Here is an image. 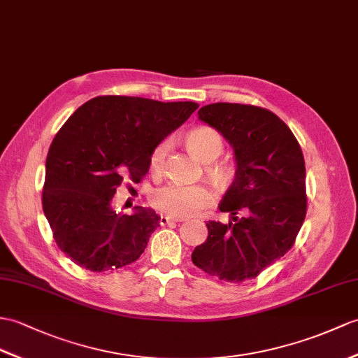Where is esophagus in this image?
<instances>
[{
	"instance_id": "1",
	"label": "esophagus",
	"mask_w": 358,
	"mask_h": 358,
	"mask_svg": "<svg viewBox=\"0 0 358 358\" xmlns=\"http://www.w3.org/2000/svg\"><path fill=\"white\" fill-rule=\"evenodd\" d=\"M180 218H171L166 217V215H162L160 217V226H168V224H173V222H180Z\"/></svg>"
}]
</instances>
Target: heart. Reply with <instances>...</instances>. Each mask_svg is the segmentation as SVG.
<instances>
[{"mask_svg": "<svg viewBox=\"0 0 358 358\" xmlns=\"http://www.w3.org/2000/svg\"><path fill=\"white\" fill-rule=\"evenodd\" d=\"M186 145L198 160L207 163L206 172L213 181L224 182L230 178V168L224 163H212L221 155L224 143L218 131L209 127L192 129L186 137ZM169 151V140H163L149 155V169L159 176L164 168L166 155ZM152 206L157 210L173 218L192 217L212 203V192L203 185H181L169 182L157 189L151 196Z\"/></svg>", "mask_w": 358, "mask_h": 358, "instance_id": "b5f03b06", "label": "heart"}]
</instances>
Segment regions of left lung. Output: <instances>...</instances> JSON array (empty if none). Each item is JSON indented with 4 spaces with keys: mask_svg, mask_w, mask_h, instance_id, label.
Returning <instances> with one entry per match:
<instances>
[{
    "mask_svg": "<svg viewBox=\"0 0 358 358\" xmlns=\"http://www.w3.org/2000/svg\"><path fill=\"white\" fill-rule=\"evenodd\" d=\"M198 119L234 148L236 172L220 204L231 221L206 224L209 236L195 247L192 262L238 284L293 247L306 215L303 154L292 129L265 108L212 103L199 108ZM239 211L245 213L241 219Z\"/></svg>",
    "mask_w": 358,
    "mask_h": 358,
    "instance_id": "obj_1",
    "label": "left lung"
}]
</instances>
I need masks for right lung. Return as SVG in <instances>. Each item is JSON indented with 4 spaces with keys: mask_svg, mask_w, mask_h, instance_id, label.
<instances>
[{
    "mask_svg": "<svg viewBox=\"0 0 358 358\" xmlns=\"http://www.w3.org/2000/svg\"><path fill=\"white\" fill-rule=\"evenodd\" d=\"M199 105L129 96H99L74 111L50 145L43 209L57 247L90 271L137 261L160 217L152 209L115 213L124 178L140 182L151 151Z\"/></svg>",
    "mask_w": 358,
    "mask_h": 358,
    "instance_id": "1",
    "label": "right lung"
}]
</instances>
